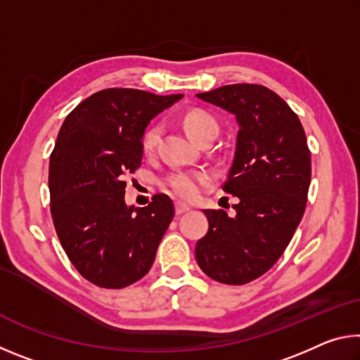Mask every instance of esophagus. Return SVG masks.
Returning <instances> with one entry per match:
<instances>
[{
	"mask_svg": "<svg viewBox=\"0 0 360 360\" xmlns=\"http://www.w3.org/2000/svg\"><path fill=\"white\" fill-rule=\"evenodd\" d=\"M188 210H191V206H187L186 203H181V202H176V203H174L176 214H182V212H186V211H188Z\"/></svg>",
	"mask_w": 360,
	"mask_h": 360,
	"instance_id": "esophagus-1",
	"label": "esophagus"
}]
</instances>
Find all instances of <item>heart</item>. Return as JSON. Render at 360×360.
Instances as JSON below:
<instances>
[{
  "mask_svg": "<svg viewBox=\"0 0 360 360\" xmlns=\"http://www.w3.org/2000/svg\"><path fill=\"white\" fill-rule=\"evenodd\" d=\"M182 124L187 135L191 136L193 141L203 143L208 139H214L219 133V124L217 120L212 117L211 114L200 111V109H193L188 111L182 117ZM163 127L158 122L150 124L148 129L144 130L141 138V148L144 154H152L157 149L158 141H160ZM211 178L206 173L200 172H173L167 174L162 181V186L173 192L176 197L182 200H193L197 198L202 188L208 186Z\"/></svg>",
  "mask_w": 360,
  "mask_h": 360,
  "instance_id": "heart-1",
  "label": "heart"
}]
</instances>
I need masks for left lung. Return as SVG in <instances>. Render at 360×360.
Instances as JSON below:
<instances>
[{
	"label": "left lung",
	"instance_id": "8db88e82",
	"mask_svg": "<svg viewBox=\"0 0 360 360\" xmlns=\"http://www.w3.org/2000/svg\"><path fill=\"white\" fill-rule=\"evenodd\" d=\"M197 96L238 120L224 191L240 202L233 217L224 210L203 211L210 229L195 257L211 279L241 285L270 270L294 236L308 200L311 155L300 119L264 85L231 84Z\"/></svg>",
	"mask_w": 360,
	"mask_h": 360
}]
</instances>
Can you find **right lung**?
Returning <instances> with one entry per match:
<instances>
[{"mask_svg":"<svg viewBox=\"0 0 360 360\" xmlns=\"http://www.w3.org/2000/svg\"><path fill=\"white\" fill-rule=\"evenodd\" d=\"M182 95L105 89L66 115L49 163L53 227L81 276L98 288L124 289L154 264L174 216L165 193L144 208L125 205V174L141 167L149 120Z\"/></svg>","mask_w":360,"mask_h":360,"instance_id":"obj_1","label":"right lung"}]
</instances>
